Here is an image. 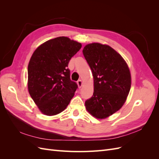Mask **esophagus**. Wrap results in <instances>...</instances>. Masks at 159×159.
<instances>
[{
  "mask_svg": "<svg viewBox=\"0 0 159 159\" xmlns=\"http://www.w3.org/2000/svg\"><path fill=\"white\" fill-rule=\"evenodd\" d=\"M77 84H78V87L80 88L81 87V86H82V84H83L82 81H81V80H79L78 81H77Z\"/></svg>",
  "mask_w": 159,
  "mask_h": 159,
  "instance_id": "1",
  "label": "esophagus"
}]
</instances>
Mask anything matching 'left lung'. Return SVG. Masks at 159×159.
Returning <instances> with one entry per match:
<instances>
[{"instance_id": "obj_1", "label": "left lung", "mask_w": 159, "mask_h": 159, "mask_svg": "<svg viewBox=\"0 0 159 159\" xmlns=\"http://www.w3.org/2000/svg\"><path fill=\"white\" fill-rule=\"evenodd\" d=\"M83 54L93 76V94L85 105L98 119H105L117 111L125 102L131 89L129 67L119 53L107 45L87 44Z\"/></svg>"}]
</instances>
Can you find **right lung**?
Returning <instances> with one entry per match:
<instances>
[{
  "label": "right lung",
  "mask_w": 159,
  "mask_h": 159,
  "mask_svg": "<svg viewBox=\"0 0 159 159\" xmlns=\"http://www.w3.org/2000/svg\"><path fill=\"white\" fill-rule=\"evenodd\" d=\"M81 44L65 36L48 40L34 52L28 66V89L40 111L61 113L74 97L78 85L70 80L68 66Z\"/></svg>",
  "instance_id": "1"
}]
</instances>
